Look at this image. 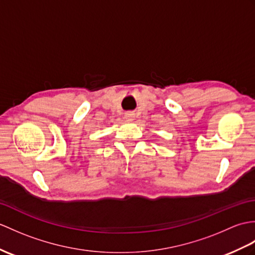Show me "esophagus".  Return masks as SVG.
I'll return each instance as SVG.
<instances>
[{
	"instance_id": "esophagus-1",
	"label": "esophagus",
	"mask_w": 255,
	"mask_h": 255,
	"mask_svg": "<svg viewBox=\"0 0 255 255\" xmlns=\"http://www.w3.org/2000/svg\"><path fill=\"white\" fill-rule=\"evenodd\" d=\"M125 118L127 121H133L134 120V113H132V112H127V113L125 114Z\"/></svg>"
}]
</instances>
